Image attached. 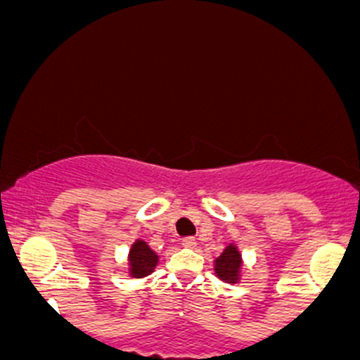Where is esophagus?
<instances>
[{
  "label": "esophagus",
  "instance_id": "34e87169",
  "mask_svg": "<svg viewBox=\"0 0 360 360\" xmlns=\"http://www.w3.org/2000/svg\"><path fill=\"white\" fill-rule=\"evenodd\" d=\"M181 245L187 247V249H194V247H195V238L194 237H185L184 240H181Z\"/></svg>",
  "mask_w": 360,
  "mask_h": 360
}]
</instances>
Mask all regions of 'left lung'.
Segmentation results:
<instances>
[{
    "label": "left lung",
    "mask_w": 360,
    "mask_h": 360,
    "mask_svg": "<svg viewBox=\"0 0 360 360\" xmlns=\"http://www.w3.org/2000/svg\"><path fill=\"white\" fill-rule=\"evenodd\" d=\"M242 254L233 242L228 243L221 256L214 259V273L225 283H238L242 271Z\"/></svg>",
    "instance_id": "8db88e82"
}]
</instances>
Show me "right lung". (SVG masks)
<instances>
[{"label":"right lung","mask_w":360,"mask_h":360,"mask_svg":"<svg viewBox=\"0 0 360 360\" xmlns=\"http://www.w3.org/2000/svg\"><path fill=\"white\" fill-rule=\"evenodd\" d=\"M160 256L148 245V242L137 238L129 250V274L132 278H144L154 271Z\"/></svg>","instance_id":"1"}]
</instances>
